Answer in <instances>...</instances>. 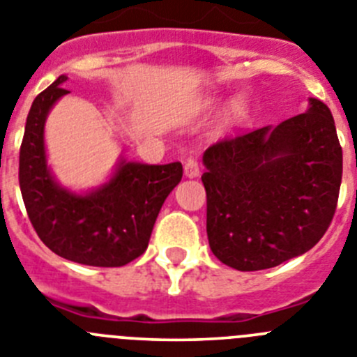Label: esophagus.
<instances>
[{"label":"esophagus","instance_id":"obj_1","mask_svg":"<svg viewBox=\"0 0 357 357\" xmlns=\"http://www.w3.org/2000/svg\"><path fill=\"white\" fill-rule=\"evenodd\" d=\"M183 169H185L186 178H197L199 176V163L194 158H186Z\"/></svg>","mask_w":357,"mask_h":357}]
</instances>
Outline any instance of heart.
Returning <instances> with one entry per match:
<instances>
[{"label": "heart", "instance_id": "b5f03b06", "mask_svg": "<svg viewBox=\"0 0 357 357\" xmlns=\"http://www.w3.org/2000/svg\"><path fill=\"white\" fill-rule=\"evenodd\" d=\"M231 114H233L234 117H236V119L243 117V115L247 114V107H245V102H242V101H236V102H233V105H231Z\"/></svg>", "mask_w": 357, "mask_h": 357}]
</instances>
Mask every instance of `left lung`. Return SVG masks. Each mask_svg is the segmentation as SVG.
<instances>
[{
	"instance_id": "8db88e82",
	"label": "left lung",
	"mask_w": 357,
	"mask_h": 357,
	"mask_svg": "<svg viewBox=\"0 0 357 357\" xmlns=\"http://www.w3.org/2000/svg\"><path fill=\"white\" fill-rule=\"evenodd\" d=\"M202 163L210 249L236 271L272 268L304 255L335 217L342 146L319 99L278 126L218 140Z\"/></svg>"
}]
</instances>
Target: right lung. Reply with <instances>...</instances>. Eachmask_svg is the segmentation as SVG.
Masks as SVG:
<instances>
[{"instance_id": "1", "label": "right lung", "mask_w": 357, "mask_h": 357, "mask_svg": "<svg viewBox=\"0 0 357 357\" xmlns=\"http://www.w3.org/2000/svg\"><path fill=\"white\" fill-rule=\"evenodd\" d=\"M67 76H59L35 98L26 119L19 186L38 238L54 255L91 266H123L144 255L167 195L181 181L179 162L167 165L123 162L107 185L91 194H73L47 169L44 124L62 96Z\"/></svg>"}]
</instances>
